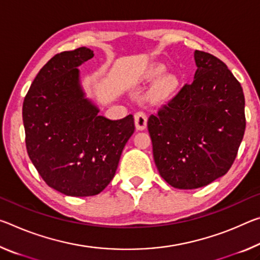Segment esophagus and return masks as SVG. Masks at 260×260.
I'll return each instance as SVG.
<instances>
[{
  "label": "esophagus",
  "instance_id": "34e87169",
  "mask_svg": "<svg viewBox=\"0 0 260 260\" xmlns=\"http://www.w3.org/2000/svg\"><path fill=\"white\" fill-rule=\"evenodd\" d=\"M147 121H148V118L143 112H137L134 114V122H135V127H137L138 131L146 129Z\"/></svg>",
  "mask_w": 260,
  "mask_h": 260
}]
</instances>
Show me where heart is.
Here are the masks:
<instances>
[{
    "label": "heart",
    "instance_id": "b5f03b06",
    "mask_svg": "<svg viewBox=\"0 0 260 260\" xmlns=\"http://www.w3.org/2000/svg\"><path fill=\"white\" fill-rule=\"evenodd\" d=\"M166 73V67L163 64H155L147 72L148 80H155L150 90V97L154 102H167L175 96L179 89V80L174 74Z\"/></svg>",
    "mask_w": 260,
    "mask_h": 260
}]
</instances>
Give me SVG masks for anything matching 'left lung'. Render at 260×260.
<instances>
[{
    "label": "left lung",
    "instance_id": "1",
    "mask_svg": "<svg viewBox=\"0 0 260 260\" xmlns=\"http://www.w3.org/2000/svg\"><path fill=\"white\" fill-rule=\"evenodd\" d=\"M194 80L148 120L152 155L172 187L193 189L224 176L245 131L243 89L228 67L196 51Z\"/></svg>",
    "mask_w": 260,
    "mask_h": 260
}]
</instances>
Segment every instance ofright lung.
Masks as SVG:
<instances>
[{"instance_id":"right-lung-1","label":"right lung","mask_w":260,"mask_h":260,"mask_svg":"<svg viewBox=\"0 0 260 260\" xmlns=\"http://www.w3.org/2000/svg\"><path fill=\"white\" fill-rule=\"evenodd\" d=\"M92 56L86 47L53 56L23 103L28 157L49 187L71 197L108 186L134 133L133 115L111 120L86 97L78 67Z\"/></svg>"}]
</instances>
